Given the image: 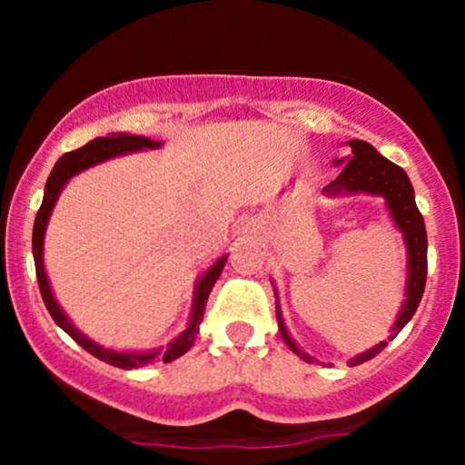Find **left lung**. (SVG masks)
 Here are the masks:
<instances>
[{"label":"left lung","mask_w":465,"mask_h":465,"mask_svg":"<svg viewBox=\"0 0 465 465\" xmlns=\"http://www.w3.org/2000/svg\"><path fill=\"white\" fill-rule=\"evenodd\" d=\"M351 157L345 162L343 170L334 181H330L323 188V194L336 196V194H356V192H365V194H376L382 196L387 203V210L391 214L396 227L402 232L404 244H407V300H404L402 308H400L396 323H393L391 336H398L400 330L411 322L415 311H418L421 295H424L426 286V249H429V240H426V227L424 218H421L418 205H415V192L413 185L400 165H396L389 159L382 157L371 143L362 140H350ZM343 159L334 162L339 165ZM275 308H277V325H280L282 339L286 341V345L295 351L300 359L306 362H312L314 359L302 351L295 345V341L288 334L284 317H282L280 300H277L275 291ZM387 348V341H381L378 345H373L371 350L362 351L356 359L350 361V365H361V362L373 359L376 354H381Z\"/></svg>","instance_id":"left-lung-1"}]
</instances>
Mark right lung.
<instances>
[{
    "label": "right lung",
    "instance_id": "right-lung-1",
    "mask_svg": "<svg viewBox=\"0 0 465 465\" xmlns=\"http://www.w3.org/2000/svg\"><path fill=\"white\" fill-rule=\"evenodd\" d=\"M162 142H154L151 137H142V135H126V133H117V135H109V137H95L94 142L84 143L83 148L78 151L65 153L61 159H58L54 168H52L50 177H47L45 183V194H44V203H41L39 212H36L35 218V229H32V253H35V266H36V280H39V288H41V297H44V303L47 308V312L52 314L58 328H63L65 332L72 336L74 341L94 354L95 359L109 362L114 367H122V370H133V367H143L146 362H151L162 356L163 362H170L179 356H183L185 351L192 348L194 343L196 334H199V325L203 322V312H205V303L207 297H210L212 288H214L216 280L223 273V266L227 262V255L218 258L210 269L205 271L199 277L194 286V303H192V314H190V323L188 328L181 332L173 343L168 345L165 350H153V351H114L106 350L103 345H98L95 341L87 339L80 330L67 319V314L61 311L54 295H52L50 282H47L45 275V266H44V238H45V227L47 221H50L52 210H54V203L61 194V190L65 188V183L72 177H76L78 173L83 170L92 168L95 163H103L106 159H114L117 154H126V153H135V151H146V148H159Z\"/></svg>",
    "mask_w": 465,
    "mask_h": 465
}]
</instances>
